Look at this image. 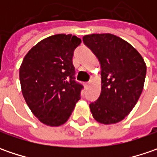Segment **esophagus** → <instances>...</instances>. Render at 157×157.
Wrapping results in <instances>:
<instances>
[{
    "label": "esophagus",
    "mask_w": 157,
    "mask_h": 157,
    "mask_svg": "<svg viewBox=\"0 0 157 157\" xmlns=\"http://www.w3.org/2000/svg\"><path fill=\"white\" fill-rule=\"evenodd\" d=\"M89 84H90L89 82H86V83H85V86H86V87H87L88 86H89Z\"/></svg>",
    "instance_id": "1"
}]
</instances>
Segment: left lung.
I'll return each mask as SVG.
<instances>
[{
    "mask_svg": "<svg viewBox=\"0 0 157 157\" xmlns=\"http://www.w3.org/2000/svg\"><path fill=\"white\" fill-rule=\"evenodd\" d=\"M83 42L101 67V92L89 105L90 110L100 123H117L132 111L142 94L146 63L133 46L114 35H86Z\"/></svg>",
    "mask_w": 157,
    "mask_h": 157,
    "instance_id": "1",
    "label": "left lung"
}]
</instances>
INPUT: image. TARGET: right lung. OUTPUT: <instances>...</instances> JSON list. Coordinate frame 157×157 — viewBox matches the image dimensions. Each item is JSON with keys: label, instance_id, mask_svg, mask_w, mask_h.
I'll return each instance as SVG.
<instances>
[{"label": "right lung", "instance_id": "right-lung-1", "mask_svg": "<svg viewBox=\"0 0 157 157\" xmlns=\"http://www.w3.org/2000/svg\"><path fill=\"white\" fill-rule=\"evenodd\" d=\"M81 39L57 34L40 41L24 57L19 78L23 98L42 123L58 127L65 123L80 100L83 89L75 81L74 50Z\"/></svg>", "mask_w": 157, "mask_h": 157}]
</instances>
